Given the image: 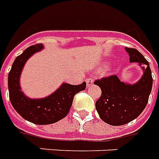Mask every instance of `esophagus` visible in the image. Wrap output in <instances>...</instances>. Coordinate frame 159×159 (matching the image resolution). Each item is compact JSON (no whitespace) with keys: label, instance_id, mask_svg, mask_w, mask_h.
Returning a JSON list of instances; mask_svg holds the SVG:
<instances>
[{"label":"esophagus","instance_id":"obj_1","mask_svg":"<svg viewBox=\"0 0 159 159\" xmlns=\"http://www.w3.org/2000/svg\"><path fill=\"white\" fill-rule=\"evenodd\" d=\"M93 82H94V79L89 78V79L86 80V85H87V86H90V85H92L93 84Z\"/></svg>","mask_w":159,"mask_h":159}]
</instances>
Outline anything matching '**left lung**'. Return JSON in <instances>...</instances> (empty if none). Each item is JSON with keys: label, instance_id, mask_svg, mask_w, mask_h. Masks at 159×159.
Instances as JSON below:
<instances>
[{"label": "left lung", "instance_id": "left-lung-1", "mask_svg": "<svg viewBox=\"0 0 159 159\" xmlns=\"http://www.w3.org/2000/svg\"><path fill=\"white\" fill-rule=\"evenodd\" d=\"M131 62H138L143 69L142 78L134 85L125 84L114 74L97 80L94 84L102 91L96 109L100 118L112 126L127 124L139 116L148 103L152 87V76L147 60L133 48H126Z\"/></svg>", "mask_w": 159, "mask_h": 159}]
</instances>
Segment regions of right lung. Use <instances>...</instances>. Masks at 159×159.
I'll list each match as a JSON object with an SVG mask.
<instances>
[{
  "instance_id": "obj_1",
  "label": "right lung",
  "mask_w": 159,
  "mask_h": 159,
  "mask_svg": "<svg viewBox=\"0 0 159 159\" xmlns=\"http://www.w3.org/2000/svg\"><path fill=\"white\" fill-rule=\"evenodd\" d=\"M43 49L40 43L30 46L17 56L8 74L9 98L12 105L20 116L34 124L46 125L57 122L67 116L75 94L84 91L86 83L79 85L63 84L52 95L42 99L28 98L20 91V76L25 61L35 52Z\"/></svg>"
}]
</instances>
